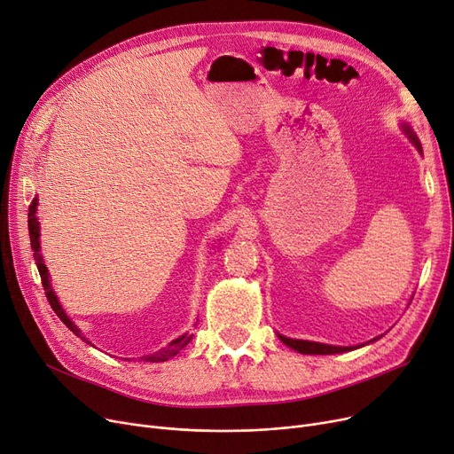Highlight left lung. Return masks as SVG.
Returning a JSON list of instances; mask_svg holds the SVG:
<instances>
[{
    "label": "left lung",
    "mask_w": 454,
    "mask_h": 454,
    "mask_svg": "<svg viewBox=\"0 0 454 454\" xmlns=\"http://www.w3.org/2000/svg\"><path fill=\"white\" fill-rule=\"evenodd\" d=\"M401 129H403L404 134H407V137L411 139L412 145L418 149V153L423 154L421 143H419L418 136L414 134L412 127H411L409 123H401ZM278 337H279V340H281L285 346H289V348H293L294 351L303 353V355H335V353H346V351H351V349H356V348H363V346H366V344L375 342L377 339H380V337H377V339H373V340H370V342H366V344H359V346H331V344H322V342L289 339V337H283V335H278Z\"/></svg>",
    "instance_id": "obj_1"
}]
</instances>
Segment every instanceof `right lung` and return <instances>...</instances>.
Wrapping results in <instances>:
<instances>
[{
  "instance_id": "add662e5",
  "label": "right lung",
  "mask_w": 454,
  "mask_h": 454,
  "mask_svg": "<svg viewBox=\"0 0 454 454\" xmlns=\"http://www.w3.org/2000/svg\"><path fill=\"white\" fill-rule=\"evenodd\" d=\"M36 207H38V199L35 197L33 202H31V206H29V237H31V248H33V255H35V261H36V267H38L40 278H42V285H43L45 296H47V300H50L51 309L57 313V317L66 324V327L74 331L75 335H77L79 339H82L84 342L91 344L84 335H81V329H79L74 322H71V318L66 315V311L62 309V305H60L57 294H55V291H53V287H51L50 272H47V267H45V263H43V257H42V254H40V223H38V217H36ZM191 339H193V335H189V333H184L182 337L171 340L163 349H160V351H156V353H153V355L141 356V359L151 361V363L169 361L171 356H175L176 353H180V349H184V348L191 342Z\"/></svg>"
}]
</instances>
